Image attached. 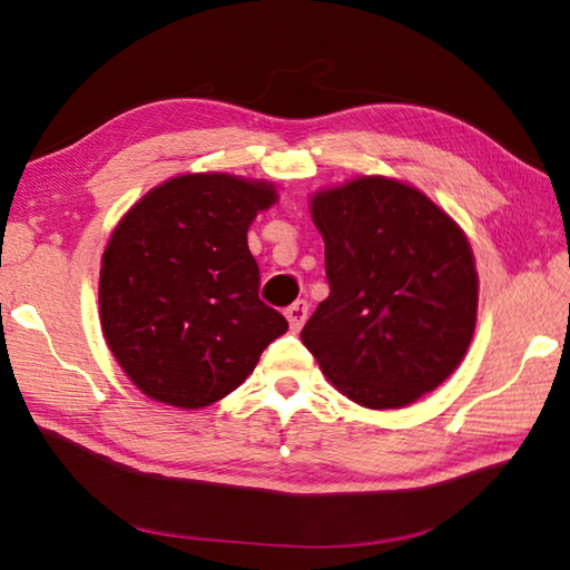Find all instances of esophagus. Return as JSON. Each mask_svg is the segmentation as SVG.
Segmentation results:
<instances>
[{"label": "esophagus", "instance_id": "1", "mask_svg": "<svg viewBox=\"0 0 570 570\" xmlns=\"http://www.w3.org/2000/svg\"><path fill=\"white\" fill-rule=\"evenodd\" d=\"M286 318H288V325H292V331L304 328V323L308 318V304H306V301H296V304L288 306L286 308Z\"/></svg>", "mask_w": 570, "mask_h": 570}]
</instances>
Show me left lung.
<instances>
[{"mask_svg": "<svg viewBox=\"0 0 570 570\" xmlns=\"http://www.w3.org/2000/svg\"><path fill=\"white\" fill-rule=\"evenodd\" d=\"M331 294L301 331L337 392L402 409L463 362L478 321V269L463 229L426 193L357 176L308 200Z\"/></svg>", "mask_w": 570, "mask_h": 570, "instance_id": "1", "label": "left lung"}]
</instances>
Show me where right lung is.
I'll return each instance as SVG.
<instances>
[{"instance_id": "add662e5", "label": "right lung", "mask_w": 570, "mask_h": 570, "mask_svg": "<svg viewBox=\"0 0 570 570\" xmlns=\"http://www.w3.org/2000/svg\"><path fill=\"white\" fill-rule=\"evenodd\" d=\"M278 200L269 180L166 178L122 215L102 252L100 325L141 394L203 409L235 392L288 331L262 304L247 229Z\"/></svg>"}]
</instances>
